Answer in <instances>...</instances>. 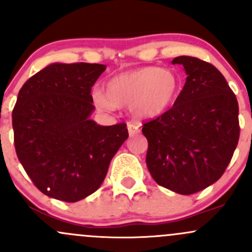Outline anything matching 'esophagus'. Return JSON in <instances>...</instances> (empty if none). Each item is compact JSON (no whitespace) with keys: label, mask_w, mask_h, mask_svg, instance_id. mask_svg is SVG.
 <instances>
[{"label":"esophagus","mask_w":252,"mask_h":252,"mask_svg":"<svg viewBox=\"0 0 252 252\" xmlns=\"http://www.w3.org/2000/svg\"><path fill=\"white\" fill-rule=\"evenodd\" d=\"M128 131H129V135H130V136H134V135L139 134L140 133L139 126H136V124L129 123L128 124Z\"/></svg>","instance_id":"1"}]
</instances>
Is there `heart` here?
<instances>
[{"label":"heart","instance_id":"b5f03b06","mask_svg":"<svg viewBox=\"0 0 252 252\" xmlns=\"http://www.w3.org/2000/svg\"><path fill=\"white\" fill-rule=\"evenodd\" d=\"M181 91L180 76L170 68L145 66L123 71L106 82L105 94L92 93L93 102L102 111L129 105L139 119H153L164 115L175 104Z\"/></svg>","mask_w":252,"mask_h":252}]
</instances>
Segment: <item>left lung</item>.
<instances>
[{
	"instance_id": "obj_1",
	"label": "left lung",
	"mask_w": 252,
	"mask_h": 252,
	"mask_svg": "<svg viewBox=\"0 0 252 252\" xmlns=\"http://www.w3.org/2000/svg\"><path fill=\"white\" fill-rule=\"evenodd\" d=\"M186 83L173 107L142 126L151 176L165 189L189 195L215 184L239 140L237 97L211 63L177 57Z\"/></svg>"
}]
</instances>
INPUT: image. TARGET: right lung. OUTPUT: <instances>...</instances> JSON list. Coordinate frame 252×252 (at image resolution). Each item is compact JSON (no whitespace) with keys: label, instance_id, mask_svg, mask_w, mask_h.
<instances>
[{"label":"right lung","instance_id":"add662e5","mask_svg":"<svg viewBox=\"0 0 252 252\" xmlns=\"http://www.w3.org/2000/svg\"><path fill=\"white\" fill-rule=\"evenodd\" d=\"M101 63H53L24 83L12 115L17 156L35 186L75 203L101 186L110 161L128 139L124 123L91 119L92 87Z\"/></svg>","mask_w":252,"mask_h":252}]
</instances>
